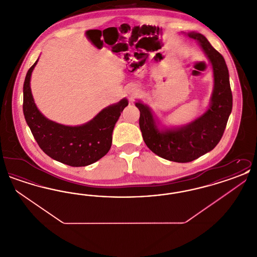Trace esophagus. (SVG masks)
Wrapping results in <instances>:
<instances>
[{
	"mask_svg": "<svg viewBox=\"0 0 257 257\" xmlns=\"http://www.w3.org/2000/svg\"><path fill=\"white\" fill-rule=\"evenodd\" d=\"M138 92H139V90L136 88V87H131V88H129L128 90H127V95L129 96V98H134L135 96H137V94H138Z\"/></svg>",
	"mask_w": 257,
	"mask_h": 257,
	"instance_id": "esophagus-1",
	"label": "esophagus"
}]
</instances>
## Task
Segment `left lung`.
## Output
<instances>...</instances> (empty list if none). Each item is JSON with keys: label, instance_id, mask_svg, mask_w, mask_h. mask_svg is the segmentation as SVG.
I'll use <instances>...</instances> for the list:
<instances>
[{"label": "left lung", "instance_id": "left-lung-1", "mask_svg": "<svg viewBox=\"0 0 257 257\" xmlns=\"http://www.w3.org/2000/svg\"><path fill=\"white\" fill-rule=\"evenodd\" d=\"M190 38L199 42L211 61L215 87L209 110L196 121L179 129L158 130L149 108L138 102L140 128L147 147L164 159L188 163L204 155L219 144L232 110V92L229 74L223 57L200 34L192 33Z\"/></svg>", "mask_w": 257, "mask_h": 257}]
</instances>
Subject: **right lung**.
Returning <instances> with one entry per match:
<instances>
[{"label": "right lung", "mask_w": 257, "mask_h": 257, "mask_svg": "<svg viewBox=\"0 0 257 257\" xmlns=\"http://www.w3.org/2000/svg\"><path fill=\"white\" fill-rule=\"evenodd\" d=\"M37 61L28 70L23 86V112L37 145L52 159L71 167H85L104 157L111 146V135L128 101L101 110L82 126H64L47 119L34 102L30 80Z\"/></svg>", "instance_id": "obj_1"}]
</instances>
